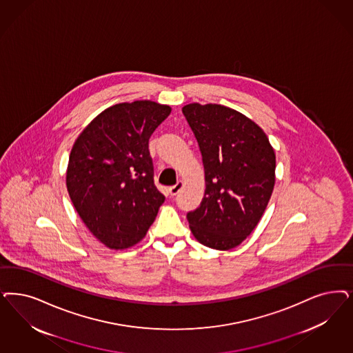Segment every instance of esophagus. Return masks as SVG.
Here are the masks:
<instances>
[{
    "label": "esophagus",
    "instance_id": "34e87169",
    "mask_svg": "<svg viewBox=\"0 0 353 353\" xmlns=\"http://www.w3.org/2000/svg\"><path fill=\"white\" fill-rule=\"evenodd\" d=\"M183 188V181H179V183H176V185H173V186H170V195H176L180 193V190Z\"/></svg>",
    "mask_w": 353,
    "mask_h": 353
}]
</instances>
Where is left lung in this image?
<instances>
[{
	"instance_id": "left-lung-1",
	"label": "left lung",
	"mask_w": 353,
	"mask_h": 353,
	"mask_svg": "<svg viewBox=\"0 0 353 353\" xmlns=\"http://www.w3.org/2000/svg\"><path fill=\"white\" fill-rule=\"evenodd\" d=\"M205 167V195L188 214L196 241L215 250L239 246L262 218L275 185V151L241 112L220 104L183 107Z\"/></svg>"
}]
</instances>
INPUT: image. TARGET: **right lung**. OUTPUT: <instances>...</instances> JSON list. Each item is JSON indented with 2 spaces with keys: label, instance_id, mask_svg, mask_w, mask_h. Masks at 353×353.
Listing matches in <instances>:
<instances>
[{
  "label": "right lung",
  "instance_id": "1",
  "mask_svg": "<svg viewBox=\"0 0 353 353\" xmlns=\"http://www.w3.org/2000/svg\"><path fill=\"white\" fill-rule=\"evenodd\" d=\"M170 110L151 100L119 103L99 113L74 142L69 196L88 231L110 249L139 243L165 201L154 185L148 141Z\"/></svg>",
  "mask_w": 353,
  "mask_h": 353
}]
</instances>
